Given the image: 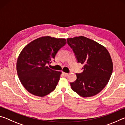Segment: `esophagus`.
Instances as JSON below:
<instances>
[{
  "label": "esophagus",
  "mask_w": 125,
  "mask_h": 125,
  "mask_svg": "<svg viewBox=\"0 0 125 125\" xmlns=\"http://www.w3.org/2000/svg\"><path fill=\"white\" fill-rule=\"evenodd\" d=\"M62 74L64 76V77H67V76L68 75V74L67 73H64V72H62Z\"/></svg>",
  "instance_id": "34e87169"
}]
</instances>
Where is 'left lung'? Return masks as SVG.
<instances>
[{
	"label": "left lung",
	"instance_id": "8db88e82",
	"mask_svg": "<svg viewBox=\"0 0 125 125\" xmlns=\"http://www.w3.org/2000/svg\"><path fill=\"white\" fill-rule=\"evenodd\" d=\"M77 62L84 64L83 71L76 73L77 79L71 83L74 92L84 98L100 92L109 82L113 64L106 48L98 42L84 36L67 39Z\"/></svg>",
	"mask_w": 125,
	"mask_h": 125
}]
</instances>
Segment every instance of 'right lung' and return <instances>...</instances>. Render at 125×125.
I'll return each mask as SVG.
<instances>
[{"label": "right lung", "mask_w": 125, "mask_h": 125, "mask_svg": "<svg viewBox=\"0 0 125 125\" xmlns=\"http://www.w3.org/2000/svg\"><path fill=\"white\" fill-rule=\"evenodd\" d=\"M66 43L64 39L45 36L33 40L23 48L17 61V73L30 93L42 97L55 89L61 72L52 70L47 65Z\"/></svg>", "instance_id": "right-lung-1"}]
</instances>
